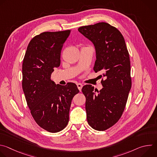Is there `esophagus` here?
I'll return each instance as SVG.
<instances>
[{"instance_id":"obj_1","label":"esophagus","mask_w":157,"mask_h":157,"mask_svg":"<svg viewBox=\"0 0 157 157\" xmlns=\"http://www.w3.org/2000/svg\"><path fill=\"white\" fill-rule=\"evenodd\" d=\"M82 86H83V85H82L81 83H78V84H77V87H78V89H79V90L80 91H81V89H82Z\"/></svg>"}]
</instances>
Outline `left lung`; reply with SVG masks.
Listing matches in <instances>:
<instances>
[{"label": "left lung", "instance_id": "8db88e82", "mask_svg": "<svg viewBox=\"0 0 157 157\" xmlns=\"http://www.w3.org/2000/svg\"><path fill=\"white\" fill-rule=\"evenodd\" d=\"M78 31L93 43L96 53L94 71L102 72L100 76L104 78L99 91L91 84L81 90L89 125L104 131L118 122L125 107L132 86L128 52L122 33L107 23L82 26Z\"/></svg>", "mask_w": 157, "mask_h": 157}]
</instances>
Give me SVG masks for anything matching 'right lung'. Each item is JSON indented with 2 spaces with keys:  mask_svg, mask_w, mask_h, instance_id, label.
I'll use <instances>...</instances> for the list:
<instances>
[{
  "mask_svg": "<svg viewBox=\"0 0 157 157\" xmlns=\"http://www.w3.org/2000/svg\"><path fill=\"white\" fill-rule=\"evenodd\" d=\"M71 31L45 32L34 36L22 64V88L30 113L40 127L52 133L66 127L71 101L79 92L73 82L61 86L51 80Z\"/></svg>",
  "mask_w": 157,
  "mask_h": 157,
  "instance_id": "1",
  "label": "right lung"
}]
</instances>
